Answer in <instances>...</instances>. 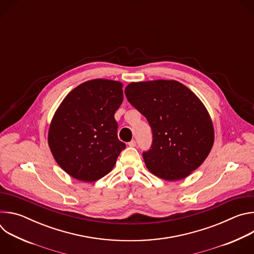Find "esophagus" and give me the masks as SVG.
Listing matches in <instances>:
<instances>
[{
  "label": "esophagus",
  "instance_id": "obj_1",
  "mask_svg": "<svg viewBox=\"0 0 254 254\" xmlns=\"http://www.w3.org/2000/svg\"><path fill=\"white\" fill-rule=\"evenodd\" d=\"M128 146L129 147H135L136 146V141L134 139H131L129 142H128Z\"/></svg>",
  "mask_w": 254,
  "mask_h": 254
}]
</instances>
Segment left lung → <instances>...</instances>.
<instances>
[{"label":"left lung","instance_id":"1","mask_svg":"<svg viewBox=\"0 0 254 254\" xmlns=\"http://www.w3.org/2000/svg\"><path fill=\"white\" fill-rule=\"evenodd\" d=\"M125 93L152 128L151 148L142 153L149 171L176 181L205 161L214 141L213 125L206 107L188 87L176 80L132 82Z\"/></svg>","mask_w":254,"mask_h":254}]
</instances>
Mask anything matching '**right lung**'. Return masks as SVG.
Instances as JSON below:
<instances>
[{
	"label": "right lung",
	"instance_id": "1",
	"mask_svg": "<svg viewBox=\"0 0 254 254\" xmlns=\"http://www.w3.org/2000/svg\"><path fill=\"white\" fill-rule=\"evenodd\" d=\"M123 84L94 79L63 99L50 125L48 143L57 164L71 177L94 182L110 173L126 143L118 137L115 114Z\"/></svg>",
	"mask_w": 254,
	"mask_h": 254
}]
</instances>
